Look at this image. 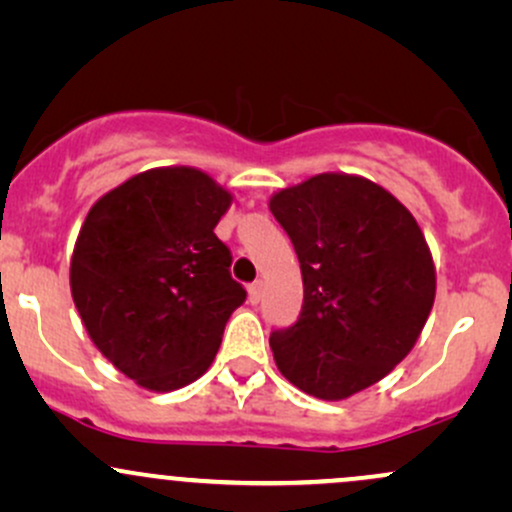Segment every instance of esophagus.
Here are the masks:
<instances>
[{
	"mask_svg": "<svg viewBox=\"0 0 512 512\" xmlns=\"http://www.w3.org/2000/svg\"><path fill=\"white\" fill-rule=\"evenodd\" d=\"M248 298H250L252 305H257V303L262 301V281H255V284H250Z\"/></svg>",
	"mask_w": 512,
	"mask_h": 512,
	"instance_id": "esophagus-1",
	"label": "esophagus"
}]
</instances>
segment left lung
<instances>
[{
	"instance_id": "8db88e82",
	"label": "left lung",
	"mask_w": 512,
	"mask_h": 512,
	"mask_svg": "<svg viewBox=\"0 0 512 512\" xmlns=\"http://www.w3.org/2000/svg\"><path fill=\"white\" fill-rule=\"evenodd\" d=\"M303 274L298 320L269 346L281 375L317 399H346L409 354L436 298L419 223L358 175L322 173L269 199Z\"/></svg>"
}]
</instances>
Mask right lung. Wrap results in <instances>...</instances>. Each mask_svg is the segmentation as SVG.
I'll return each instance as SVG.
<instances>
[{
    "instance_id": "obj_1",
    "label": "right lung",
    "mask_w": 512,
    "mask_h": 512,
    "mask_svg": "<svg viewBox=\"0 0 512 512\" xmlns=\"http://www.w3.org/2000/svg\"><path fill=\"white\" fill-rule=\"evenodd\" d=\"M231 195L197 168H154L110 190L76 238L69 284L88 337L134 383H195L243 286L214 228Z\"/></svg>"
}]
</instances>
